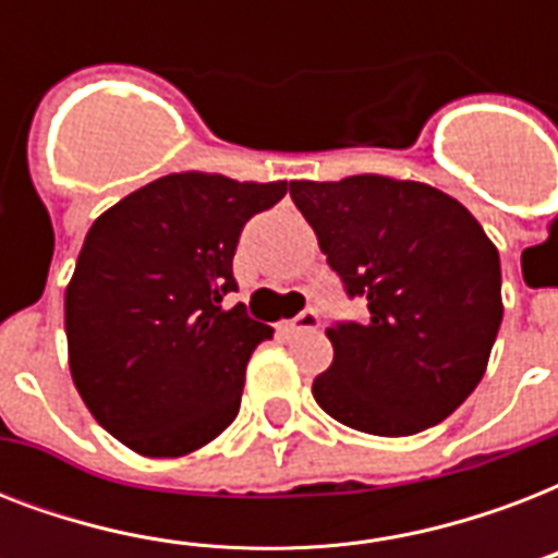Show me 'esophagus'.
<instances>
[{"label":"esophagus","instance_id":"obj_1","mask_svg":"<svg viewBox=\"0 0 558 558\" xmlns=\"http://www.w3.org/2000/svg\"><path fill=\"white\" fill-rule=\"evenodd\" d=\"M322 327V318H318V313L315 310H304V313L298 315V318H292V322H287L280 330L287 332V336H301V332H313Z\"/></svg>","mask_w":558,"mask_h":558}]
</instances>
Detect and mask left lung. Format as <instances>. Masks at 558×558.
I'll use <instances>...</instances> for the list:
<instances>
[{"instance_id": "8db88e82", "label": "left lung", "mask_w": 558, "mask_h": 558, "mask_svg": "<svg viewBox=\"0 0 558 558\" xmlns=\"http://www.w3.org/2000/svg\"><path fill=\"white\" fill-rule=\"evenodd\" d=\"M365 324L327 330L332 365L315 402L339 423L408 437L442 423L484 379L501 327V260L484 228L449 193L423 182L348 177L292 182Z\"/></svg>"}]
</instances>
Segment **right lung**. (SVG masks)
Here are the masks:
<instances>
[{
  "label": "right lung",
  "mask_w": 558,
  "mask_h": 558,
  "mask_svg": "<svg viewBox=\"0 0 558 558\" xmlns=\"http://www.w3.org/2000/svg\"><path fill=\"white\" fill-rule=\"evenodd\" d=\"M287 182L170 173L104 210L65 287L74 388L116 440L182 458L234 423L245 365L271 327L236 292L240 231Z\"/></svg>",
  "instance_id": "1"
}]
</instances>
